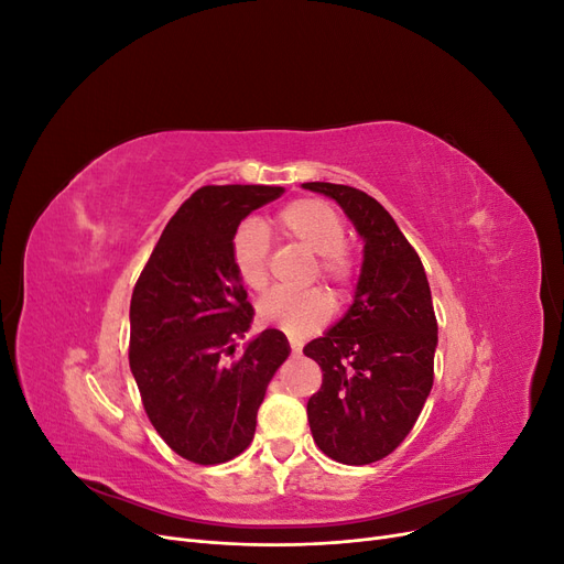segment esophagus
<instances>
[{
	"mask_svg": "<svg viewBox=\"0 0 564 564\" xmlns=\"http://www.w3.org/2000/svg\"><path fill=\"white\" fill-rule=\"evenodd\" d=\"M289 348H292V352H294V355H299V352H301V348H303V344H301L299 338H292V336H289Z\"/></svg>",
	"mask_w": 564,
	"mask_h": 564,
	"instance_id": "1",
	"label": "esophagus"
}]
</instances>
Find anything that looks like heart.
<instances>
[{"instance_id":"b5f03b06","label":"heart","mask_w":564,"mask_h":564,"mask_svg":"<svg viewBox=\"0 0 564 564\" xmlns=\"http://www.w3.org/2000/svg\"><path fill=\"white\" fill-rule=\"evenodd\" d=\"M275 230L289 242H296L315 256V275L334 286L338 296H346L355 280V259L346 247V224L329 202L301 197L289 202L275 218ZM230 259L237 278L251 292H263L270 280V237L261 220L245 218L232 230ZM259 317L268 327L289 336H305L319 329L332 317V299L322 289L286 292L275 289L259 303Z\"/></svg>"}]
</instances>
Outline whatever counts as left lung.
I'll return each mask as SVG.
<instances>
[{"instance_id":"1","label":"left lung","mask_w":564,"mask_h":564,"mask_svg":"<svg viewBox=\"0 0 564 564\" xmlns=\"http://www.w3.org/2000/svg\"><path fill=\"white\" fill-rule=\"evenodd\" d=\"M303 187L336 199L365 240L350 311L303 352L322 369L308 400L315 445L338 464L367 466L402 445L433 388L431 286L416 249L377 199L350 185Z\"/></svg>"}]
</instances>
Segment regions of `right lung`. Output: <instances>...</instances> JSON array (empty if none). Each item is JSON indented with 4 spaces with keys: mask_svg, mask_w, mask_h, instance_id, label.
<instances>
[{
    "mask_svg": "<svg viewBox=\"0 0 564 564\" xmlns=\"http://www.w3.org/2000/svg\"><path fill=\"white\" fill-rule=\"evenodd\" d=\"M275 185H204L152 249L131 296L129 365L160 437L185 460L216 466L253 440L286 336L265 329L235 355L253 308L230 259L232 230L278 199Z\"/></svg>",
    "mask_w": 564,
    "mask_h": 564,
    "instance_id": "right-lung-1",
    "label": "right lung"
}]
</instances>
